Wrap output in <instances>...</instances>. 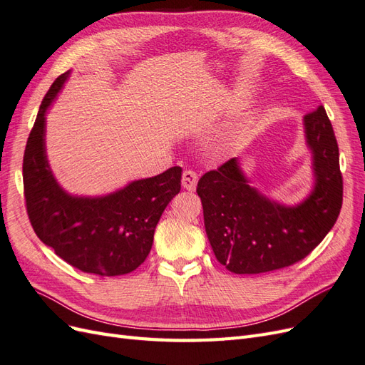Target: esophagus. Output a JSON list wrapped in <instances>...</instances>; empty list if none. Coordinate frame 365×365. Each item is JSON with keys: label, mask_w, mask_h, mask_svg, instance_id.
<instances>
[{"label": "esophagus", "mask_w": 365, "mask_h": 365, "mask_svg": "<svg viewBox=\"0 0 365 365\" xmlns=\"http://www.w3.org/2000/svg\"><path fill=\"white\" fill-rule=\"evenodd\" d=\"M197 184V173L193 170H185L182 173V187L185 190L193 192L196 189Z\"/></svg>", "instance_id": "esophagus-1"}]
</instances>
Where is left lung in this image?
<instances>
[{
	"mask_svg": "<svg viewBox=\"0 0 365 365\" xmlns=\"http://www.w3.org/2000/svg\"><path fill=\"white\" fill-rule=\"evenodd\" d=\"M314 185L302 202L284 205L252 187L237 158L210 170L196 192L205 233L219 263L235 274H260L304 259L335 225L342 205L339 152L323 106L303 118Z\"/></svg>",
	"mask_w": 365,
	"mask_h": 365,
	"instance_id": "1",
	"label": "left lung"
}]
</instances>
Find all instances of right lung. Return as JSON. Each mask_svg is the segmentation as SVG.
I'll return each instance as SVG.
<instances>
[{"label": "right lung", "mask_w": 365, "mask_h": 365, "mask_svg": "<svg viewBox=\"0 0 365 365\" xmlns=\"http://www.w3.org/2000/svg\"><path fill=\"white\" fill-rule=\"evenodd\" d=\"M59 76L39 106L23 163L27 213L36 236L61 259L83 272L123 275L146 260L164 208L181 190L175 165L103 196H77L54 178L46 149L47 111L67 82Z\"/></svg>", "instance_id": "add662e5"}]
</instances>
